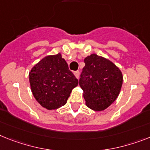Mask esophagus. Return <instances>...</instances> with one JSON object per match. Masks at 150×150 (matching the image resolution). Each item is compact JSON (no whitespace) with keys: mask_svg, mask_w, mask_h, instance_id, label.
<instances>
[{"mask_svg":"<svg viewBox=\"0 0 150 150\" xmlns=\"http://www.w3.org/2000/svg\"><path fill=\"white\" fill-rule=\"evenodd\" d=\"M74 75H75V76L76 78H77L78 79H79V71H74Z\"/></svg>","mask_w":150,"mask_h":150,"instance_id":"1","label":"esophagus"}]
</instances>
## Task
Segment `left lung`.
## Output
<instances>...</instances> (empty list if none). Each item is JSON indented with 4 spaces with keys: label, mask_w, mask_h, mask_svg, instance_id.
I'll return each instance as SVG.
<instances>
[{
    "label": "left lung",
    "mask_w": 150,
    "mask_h": 150,
    "mask_svg": "<svg viewBox=\"0 0 150 150\" xmlns=\"http://www.w3.org/2000/svg\"><path fill=\"white\" fill-rule=\"evenodd\" d=\"M79 85L85 104L96 111L105 110L117 99L123 84V75L112 62L96 54L84 59Z\"/></svg>",
    "instance_id": "1"
}]
</instances>
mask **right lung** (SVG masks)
<instances>
[{
	"mask_svg": "<svg viewBox=\"0 0 150 150\" xmlns=\"http://www.w3.org/2000/svg\"><path fill=\"white\" fill-rule=\"evenodd\" d=\"M29 80L35 99L47 110L65 105L72 89L79 84L60 53L40 60L29 73Z\"/></svg>",
	"mask_w": 150,
	"mask_h": 150,
	"instance_id": "obj_1",
	"label": "right lung"
}]
</instances>
